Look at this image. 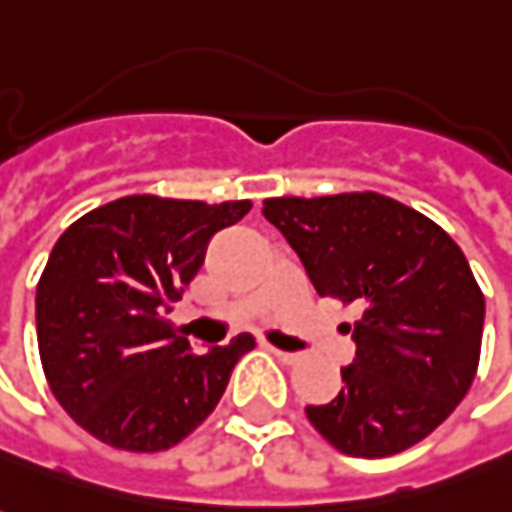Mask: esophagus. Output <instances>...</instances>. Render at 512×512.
I'll use <instances>...</instances> for the list:
<instances>
[{"mask_svg": "<svg viewBox=\"0 0 512 512\" xmlns=\"http://www.w3.org/2000/svg\"><path fill=\"white\" fill-rule=\"evenodd\" d=\"M268 352L277 357L280 363H296V355H293V352H285V349H277V346H268Z\"/></svg>", "mask_w": 512, "mask_h": 512, "instance_id": "1", "label": "esophagus"}]
</instances>
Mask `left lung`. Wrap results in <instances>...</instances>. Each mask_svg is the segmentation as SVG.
Wrapping results in <instances>:
<instances>
[{"label": "left lung", "instance_id": "1", "mask_svg": "<svg viewBox=\"0 0 512 512\" xmlns=\"http://www.w3.org/2000/svg\"><path fill=\"white\" fill-rule=\"evenodd\" d=\"M318 296L360 310L346 332L355 360L341 393L305 413L352 457H388L424 441L455 410L480 363L485 296L446 232L396 199L338 194L263 202Z\"/></svg>", "mask_w": 512, "mask_h": 512}]
</instances>
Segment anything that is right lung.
Segmentation results:
<instances>
[{
    "label": "right lung",
    "instance_id": "add662e5",
    "mask_svg": "<svg viewBox=\"0 0 512 512\" xmlns=\"http://www.w3.org/2000/svg\"><path fill=\"white\" fill-rule=\"evenodd\" d=\"M249 207L124 196L57 238L35 293L38 349L49 388L82 430L116 449L160 452L216 410L255 338L196 355L166 313L210 238Z\"/></svg>",
    "mask_w": 512,
    "mask_h": 512
}]
</instances>
